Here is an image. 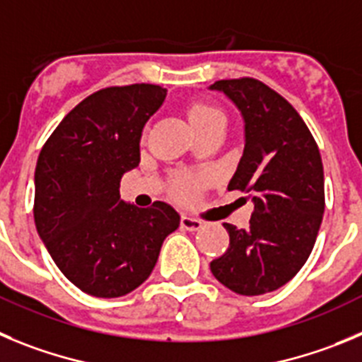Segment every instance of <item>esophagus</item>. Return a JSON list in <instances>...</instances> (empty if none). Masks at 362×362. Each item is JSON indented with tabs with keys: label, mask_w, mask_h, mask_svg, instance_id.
Wrapping results in <instances>:
<instances>
[{
	"label": "esophagus",
	"mask_w": 362,
	"mask_h": 362,
	"mask_svg": "<svg viewBox=\"0 0 362 362\" xmlns=\"http://www.w3.org/2000/svg\"><path fill=\"white\" fill-rule=\"evenodd\" d=\"M180 226L182 229L185 230H198L202 227V221L197 220V218H191L187 216V214H184V216L180 218Z\"/></svg>",
	"instance_id": "obj_1"
}]
</instances>
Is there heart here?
I'll list each match as a JSON object with an SVG mask.
<instances>
[{
    "label": "heart",
    "instance_id": "obj_1",
    "mask_svg": "<svg viewBox=\"0 0 362 362\" xmlns=\"http://www.w3.org/2000/svg\"><path fill=\"white\" fill-rule=\"evenodd\" d=\"M185 117H187L189 124L197 133H200L202 129H205L207 126H211L216 120L223 119V113L213 106V104L207 103H193L189 104L187 110H185ZM200 178L193 177V175H178L173 180V191L175 198L182 202L193 200L198 194V189H200Z\"/></svg>",
    "mask_w": 362,
    "mask_h": 362
}]
</instances>
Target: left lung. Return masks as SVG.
<instances>
[{
  "label": "left lung",
  "mask_w": 362,
  "mask_h": 362,
  "mask_svg": "<svg viewBox=\"0 0 362 362\" xmlns=\"http://www.w3.org/2000/svg\"><path fill=\"white\" fill-rule=\"evenodd\" d=\"M240 110L245 148L229 191L254 202L249 229L223 223L229 249L211 262L214 278L242 296L291 281L314 249L325 213V175L310 129L272 88L252 77L211 84Z\"/></svg>",
  "instance_id": "1"
}]
</instances>
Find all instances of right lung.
Masks as SVG:
<instances>
[{"mask_svg": "<svg viewBox=\"0 0 362 362\" xmlns=\"http://www.w3.org/2000/svg\"><path fill=\"white\" fill-rule=\"evenodd\" d=\"M168 90L110 86L81 100L54 129L35 165L34 220L52 259L77 288L120 298L142 285L180 214L165 202L135 207L120 178L141 162V136Z\"/></svg>", "mask_w": 362, "mask_h": 362, "instance_id": "obj_1", "label": "right lung"}]
</instances>
